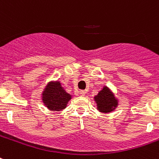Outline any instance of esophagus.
<instances>
[{
    "label": "esophagus",
    "mask_w": 159,
    "mask_h": 159,
    "mask_svg": "<svg viewBox=\"0 0 159 159\" xmlns=\"http://www.w3.org/2000/svg\"><path fill=\"white\" fill-rule=\"evenodd\" d=\"M79 93L81 96H85V95H86V93H87V92H86L85 90H81Z\"/></svg>",
    "instance_id": "34e87169"
}]
</instances>
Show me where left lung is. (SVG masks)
Here are the masks:
<instances>
[{
  "label": "left lung",
  "mask_w": 159,
  "mask_h": 159,
  "mask_svg": "<svg viewBox=\"0 0 159 159\" xmlns=\"http://www.w3.org/2000/svg\"><path fill=\"white\" fill-rule=\"evenodd\" d=\"M95 101L97 103L98 110L105 113L111 112L117 106V101L115 99L114 95L106 87H105L102 91L98 93L97 97H95Z\"/></svg>",
  "instance_id": "1"
}]
</instances>
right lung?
Returning a JSON list of instances; mask_svg holds the SVG:
<instances>
[{
  "mask_svg": "<svg viewBox=\"0 0 159 159\" xmlns=\"http://www.w3.org/2000/svg\"><path fill=\"white\" fill-rule=\"evenodd\" d=\"M71 96L65 92L59 82H51L43 94V102L49 110L60 111L66 107Z\"/></svg>",
  "mask_w": 159,
  "mask_h": 159,
  "instance_id": "right-lung-1",
  "label": "right lung"
}]
</instances>
